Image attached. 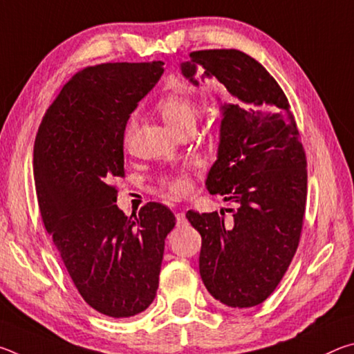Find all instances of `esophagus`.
I'll return each instance as SVG.
<instances>
[{"instance_id":"34e87169","label":"esophagus","mask_w":354,"mask_h":354,"mask_svg":"<svg viewBox=\"0 0 354 354\" xmlns=\"http://www.w3.org/2000/svg\"><path fill=\"white\" fill-rule=\"evenodd\" d=\"M176 223H178V226H183V225L187 223V218H185V214L184 212H178L176 214Z\"/></svg>"}]
</instances>
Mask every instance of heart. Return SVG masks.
Instances as JSON below:
<instances>
[{"instance_id":"b5f03b06","label":"heart","mask_w":354,"mask_h":354,"mask_svg":"<svg viewBox=\"0 0 354 354\" xmlns=\"http://www.w3.org/2000/svg\"><path fill=\"white\" fill-rule=\"evenodd\" d=\"M158 111L165 122L176 131V133L183 134L185 131L194 129L195 122L200 113V107H198V103H196V100L192 97V95L184 93V92H171V93L164 95V97L158 101ZM134 131H136V118L131 117L128 120L127 127H124V133H123L124 147H129L131 140H133ZM164 184L167 190L175 196L187 194L190 190V179L184 175L165 179Z\"/></svg>"}]
</instances>
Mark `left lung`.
Instances as JSON below:
<instances>
[{
  "mask_svg": "<svg viewBox=\"0 0 354 354\" xmlns=\"http://www.w3.org/2000/svg\"><path fill=\"white\" fill-rule=\"evenodd\" d=\"M218 80L234 101L221 106L217 160L209 194L234 201L232 221L189 211L201 234L200 274L227 308H253L272 295L289 268L303 230L308 194L306 153L283 88L239 50H201L181 64L187 80ZM223 215L225 212H220Z\"/></svg>",
  "mask_w": 354,
  "mask_h": 354,
  "instance_id": "left-lung-1",
  "label": "left lung"
}]
</instances>
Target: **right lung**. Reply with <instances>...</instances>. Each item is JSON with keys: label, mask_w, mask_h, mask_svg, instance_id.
Returning a JSON list of instances; mask_svg holds the SVG:
<instances>
[{"label": "right lung", "mask_w": 354, "mask_h": 354, "mask_svg": "<svg viewBox=\"0 0 354 354\" xmlns=\"http://www.w3.org/2000/svg\"><path fill=\"white\" fill-rule=\"evenodd\" d=\"M162 65L109 62L77 71L46 109L34 143V183L48 234L84 301L113 319L153 303L165 237L176 223L160 203L127 217L111 184L124 176L131 112L162 76Z\"/></svg>", "instance_id": "obj_1"}]
</instances>
